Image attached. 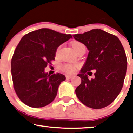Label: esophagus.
Listing matches in <instances>:
<instances>
[{"mask_svg":"<svg viewBox=\"0 0 133 133\" xmlns=\"http://www.w3.org/2000/svg\"><path fill=\"white\" fill-rule=\"evenodd\" d=\"M66 79H70V78H72V76L71 75H66Z\"/></svg>","mask_w":133,"mask_h":133,"instance_id":"obj_1","label":"esophagus"}]
</instances>
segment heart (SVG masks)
I'll return each instance as SVG.
<instances>
[{"mask_svg": "<svg viewBox=\"0 0 133 133\" xmlns=\"http://www.w3.org/2000/svg\"><path fill=\"white\" fill-rule=\"evenodd\" d=\"M72 46L75 52H76L78 51V50L79 49L82 47V46H84L83 44L81 43V42H74L72 43ZM59 50V48H58L57 50V52L56 53L58 54ZM77 67V65H74V64H61L59 66V69L63 72H66L67 74H72L74 73L76 70V68Z\"/></svg>", "mask_w": 133, "mask_h": 133, "instance_id": "1", "label": "heart"}]
</instances>
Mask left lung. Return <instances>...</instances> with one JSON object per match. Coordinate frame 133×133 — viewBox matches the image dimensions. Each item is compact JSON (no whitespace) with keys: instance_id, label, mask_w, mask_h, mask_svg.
I'll return each mask as SVG.
<instances>
[{"instance_id":"obj_1","label":"left lung","mask_w":133,"mask_h":133,"mask_svg":"<svg viewBox=\"0 0 133 133\" xmlns=\"http://www.w3.org/2000/svg\"><path fill=\"white\" fill-rule=\"evenodd\" d=\"M89 50L87 59L78 75L81 83L75 93L83 104L94 109L109 105L120 93L127 72L126 54L116 36L101 29H92L73 35ZM96 69L95 78L89 79L90 70Z\"/></svg>"}]
</instances>
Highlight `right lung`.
Here are the masks:
<instances>
[{
	"mask_svg": "<svg viewBox=\"0 0 133 133\" xmlns=\"http://www.w3.org/2000/svg\"><path fill=\"white\" fill-rule=\"evenodd\" d=\"M71 38L70 34L47 28L22 37L11 59V74L15 91L24 104L40 108L54 100L66 77L61 74L50 75L44 68L55 59L57 48Z\"/></svg>",
	"mask_w": 133,
	"mask_h": 133,
	"instance_id": "add662e5",
	"label": "right lung"
}]
</instances>
